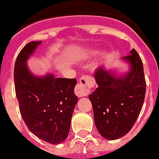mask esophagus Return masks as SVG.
Returning a JSON list of instances; mask_svg holds the SVG:
<instances>
[{
    "instance_id": "1",
    "label": "esophagus",
    "mask_w": 159,
    "mask_h": 159,
    "mask_svg": "<svg viewBox=\"0 0 159 159\" xmlns=\"http://www.w3.org/2000/svg\"><path fill=\"white\" fill-rule=\"evenodd\" d=\"M91 91V79L88 76H82L79 82L75 88V93L78 97H85L89 94Z\"/></svg>"
}]
</instances>
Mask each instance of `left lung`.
I'll use <instances>...</instances> for the list:
<instances>
[{"label": "left lung", "mask_w": 159, "mask_h": 159, "mask_svg": "<svg viewBox=\"0 0 159 159\" xmlns=\"http://www.w3.org/2000/svg\"><path fill=\"white\" fill-rule=\"evenodd\" d=\"M124 57L131 65L127 76L116 77L102 66L94 72L98 88L88 96L93 105L94 122L104 139L124 136L136 123L146 93L143 65L135 49Z\"/></svg>", "instance_id": "1"}]
</instances>
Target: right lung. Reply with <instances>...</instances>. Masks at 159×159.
<instances>
[{"label": "right lung", "mask_w": 159, "mask_h": 159, "mask_svg": "<svg viewBox=\"0 0 159 159\" xmlns=\"http://www.w3.org/2000/svg\"><path fill=\"white\" fill-rule=\"evenodd\" d=\"M41 42H29L18 54L14 67L16 95L29 130L42 140L58 144L68 136L78 100L74 93L77 79L31 74L26 61Z\"/></svg>", "instance_id": "add662e5"}]
</instances>
